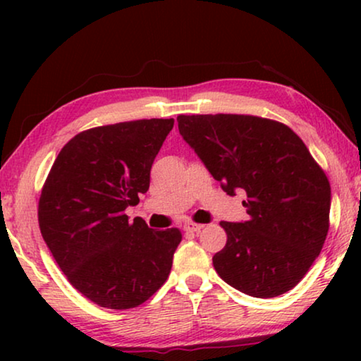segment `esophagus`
I'll use <instances>...</instances> for the list:
<instances>
[{
	"instance_id": "esophagus-1",
	"label": "esophagus",
	"mask_w": 361,
	"mask_h": 361,
	"mask_svg": "<svg viewBox=\"0 0 361 361\" xmlns=\"http://www.w3.org/2000/svg\"><path fill=\"white\" fill-rule=\"evenodd\" d=\"M204 228V225H199V224H185L184 225V230L187 233H199V231Z\"/></svg>"
}]
</instances>
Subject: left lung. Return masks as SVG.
Here are the masks:
<instances>
[{
    "label": "left lung",
    "instance_id": "1",
    "mask_svg": "<svg viewBox=\"0 0 361 361\" xmlns=\"http://www.w3.org/2000/svg\"><path fill=\"white\" fill-rule=\"evenodd\" d=\"M179 133L221 189L246 192L243 224L221 221L214 268L231 288L276 298L298 286L327 238L330 184L284 123L253 115H179Z\"/></svg>",
    "mask_w": 361,
    "mask_h": 361
}]
</instances>
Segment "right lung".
<instances>
[{
    "label": "right lung",
    "mask_w": 361,
    "mask_h": 361,
    "mask_svg": "<svg viewBox=\"0 0 361 361\" xmlns=\"http://www.w3.org/2000/svg\"><path fill=\"white\" fill-rule=\"evenodd\" d=\"M172 126V118H151L78 133L42 185V238L68 283L100 307H137L169 278L180 230H151L140 216L128 221L125 210L149 189Z\"/></svg>",
    "instance_id": "right-lung-1"
}]
</instances>
